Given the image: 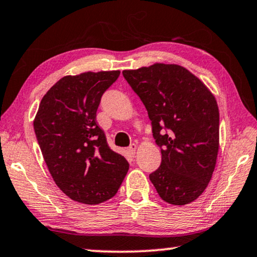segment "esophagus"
Returning a JSON list of instances; mask_svg holds the SVG:
<instances>
[{
  "label": "esophagus",
  "instance_id": "34e87169",
  "mask_svg": "<svg viewBox=\"0 0 257 257\" xmlns=\"http://www.w3.org/2000/svg\"><path fill=\"white\" fill-rule=\"evenodd\" d=\"M136 149H138V146H136L135 143H133V145H131V147H129V148L126 149V152H128V154H129V155H131V156H135Z\"/></svg>",
  "mask_w": 257,
  "mask_h": 257
}]
</instances>
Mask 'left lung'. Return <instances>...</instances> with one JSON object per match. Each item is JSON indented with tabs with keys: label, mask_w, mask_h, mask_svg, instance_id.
<instances>
[{
	"label": "left lung",
	"mask_w": 257,
	"mask_h": 257,
	"mask_svg": "<svg viewBox=\"0 0 257 257\" xmlns=\"http://www.w3.org/2000/svg\"><path fill=\"white\" fill-rule=\"evenodd\" d=\"M122 74L146 105L162 154L150 181L166 202L191 203L206 190L216 166V98L200 78L179 64L154 63Z\"/></svg>",
	"instance_id": "1"
}]
</instances>
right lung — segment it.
<instances>
[{"label":"right lung","mask_w":257,"mask_h":257,"mask_svg":"<svg viewBox=\"0 0 257 257\" xmlns=\"http://www.w3.org/2000/svg\"><path fill=\"white\" fill-rule=\"evenodd\" d=\"M119 70L61 78L41 100L34 129L56 186L71 200L98 204L117 193L128 173L124 156L109 148L96 123L102 95Z\"/></svg>","instance_id":"obj_1"}]
</instances>
